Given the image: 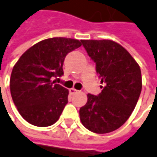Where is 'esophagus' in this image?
<instances>
[{"instance_id":"obj_1","label":"esophagus","mask_w":157,"mask_h":157,"mask_svg":"<svg viewBox=\"0 0 157 157\" xmlns=\"http://www.w3.org/2000/svg\"><path fill=\"white\" fill-rule=\"evenodd\" d=\"M69 92H70V94H75V93H77L78 91H77L76 89H75V88H70V89H69Z\"/></svg>"}]
</instances>
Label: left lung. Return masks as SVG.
Segmentation results:
<instances>
[{
    "label": "left lung",
    "instance_id": "1",
    "mask_svg": "<svg viewBox=\"0 0 157 157\" xmlns=\"http://www.w3.org/2000/svg\"><path fill=\"white\" fill-rule=\"evenodd\" d=\"M82 46L95 63L96 73L105 83L98 95L87 94L80 108L85 128L106 134L122 126L134 111L142 90L140 67L132 55L111 40H82Z\"/></svg>",
    "mask_w": 157,
    "mask_h": 157
}]
</instances>
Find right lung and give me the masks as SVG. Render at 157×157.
<instances>
[{"label":"right lung","instance_id":"right-lung-1","mask_svg":"<svg viewBox=\"0 0 157 157\" xmlns=\"http://www.w3.org/2000/svg\"><path fill=\"white\" fill-rule=\"evenodd\" d=\"M82 45L75 39L54 37L29 48L13 66L10 89L20 114L31 124H53L68 103L69 91L52 79L63 75L65 56Z\"/></svg>","mask_w":157,"mask_h":157}]
</instances>
